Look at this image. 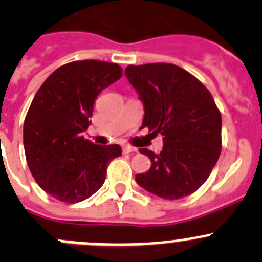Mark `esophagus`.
<instances>
[{
    "label": "esophagus",
    "instance_id": "esophagus-1",
    "mask_svg": "<svg viewBox=\"0 0 262 262\" xmlns=\"http://www.w3.org/2000/svg\"><path fill=\"white\" fill-rule=\"evenodd\" d=\"M134 151H137V148L132 147V146H129V145H124L123 146V152L124 154H130V152H134Z\"/></svg>",
    "mask_w": 262,
    "mask_h": 262
}]
</instances>
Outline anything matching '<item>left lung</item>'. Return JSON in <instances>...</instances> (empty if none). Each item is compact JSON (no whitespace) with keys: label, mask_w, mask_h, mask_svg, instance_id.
<instances>
[{"label":"left lung","mask_w":262,"mask_h":262,"mask_svg":"<svg viewBox=\"0 0 262 262\" xmlns=\"http://www.w3.org/2000/svg\"><path fill=\"white\" fill-rule=\"evenodd\" d=\"M125 76L142 101V128L163 136V150L147 148L151 168L136 181L167 200L196 191L221 154V114L208 89L191 73L169 63L129 66Z\"/></svg>","instance_id":"8db88e82"}]
</instances>
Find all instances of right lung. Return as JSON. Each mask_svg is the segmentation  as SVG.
<instances>
[{"label": "right lung", "instance_id": "obj_1", "mask_svg": "<svg viewBox=\"0 0 262 262\" xmlns=\"http://www.w3.org/2000/svg\"><path fill=\"white\" fill-rule=\"evenodd\" d=\"M121 67L101 60L67 63L54 71L27 112L23 143L36 182L64 203H79L101 189L119 145H94L82 132L92 124L99 93L121 77Z\"/></svg>", "mask_w": 262, "mask_h": 262}]
</instances>
